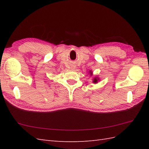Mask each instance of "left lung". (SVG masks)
I'll return each mask as SVG.
<instances>
[{
	"instance_id": "obj_1",
	"label": "left lung",
	"mask_w": 149,
	"mask_h": 149,
	"mask_svg": "<svg viewBox=\"0 0 149 149\" xmlns=\"http://www.w3.org/2000/svg\"><path fill=\"white\" fill-rule=\"evenodd\" d=\"M98 79H96V78H95L94 79H93V83H97V81H98Z\"/></svg>"
}]
</instances>
